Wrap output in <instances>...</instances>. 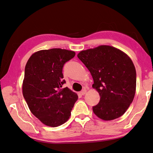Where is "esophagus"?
Segmentation results:
<instances>
[{
	"label": "esophagus",
	"mask_w": 153,
	"mask_h": 153,
	"mask_svg": "<svg viewBox=\"0 0 153 153\" xmlns=\"http://www.w3.org/2000/svg\"><path fill=\"white\" fill-rule=\"evenodd\" d=\"M86 92H87V90H83L82 91H80V94H81L82 95H84V94H86Z\"/></svg>",
	"instance_id": "esophagus-1"
}]
</instances>
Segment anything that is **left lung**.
Returning <instances> with one entry per match:
<instances>
[{
	"label": "left lung",
	"mask_w": 153,
	"mask_h": 153,
	"mask_svg": "<svg viewBox=\"0 0 153 153\" xmlns=\"http://www.w3.org/2000/svg\"><path fill=\"white\" fill-rule=\"evenodd\" d=\"M77 57L90 71L92 88L100 96L92 108L94 113L104 120L123 115L133 101L137 86L136 69L130 57L110 45L84 50Z\"/></svg>",
	"instance_id": "left-lung-1"
}]
</instances>
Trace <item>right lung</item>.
<instances>
[{"label":"right lung","mask_w":153,"mask_h":153,"mask_svg":"<svg viewBox=\"0 0 153 153\" xmlns=\"http://www.w3.org/2000/svg\"><path fill=\"white\" fill-rule=\"evenodd\" d=\"M76 53L54 48L40 50L27 61L22 86L24 98L31 113L46 126L57 127L70 117L78 96L62 88V69Z\"/></svg>","instance_id":"add662e5"}]
</instances>
